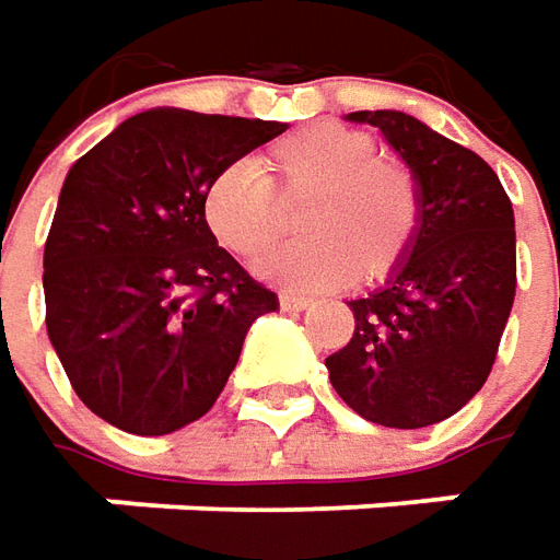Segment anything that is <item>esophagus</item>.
<instances>
[{"mask_svg": "<svg viewBox=\"0 0 560 560\" xmlns=\"http://www.w3.org/2000/svg\"><path fill=\"white\" fill-rule=\"evenodd\" d=\"M279 303H281V310L300 313V310H310V306H313V298H306V294H294V291H281Z\"/></svg>", "mask_w": 560, "mask_h": 560, "instance_id": "obj_1", "label": "esophagus"}]
</instances>
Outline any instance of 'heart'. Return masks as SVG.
Returning <instances> with one entry per match:
<instances>
[{
    "label": "heart",
    "instance_id": "1",
    "mask_svg": "<svg viewBox=\"0 0 560 560\" xmlns=\"http://www.w3.org/2000/svg\"><path fill=\"white\" fill-rule=\"evenodd\" d=\"M269 170L284 191H313L303 207V242L254 262L257 276L291 288H331L350 279H384L412 242L418 188L412 173L381 161L372 136L316 124L272 148ZM203 220L229 250L254 257L279 235L276 188L257 161H229L203 191Z\"/></svg>",
    "mask_w": 560,
    "mask_h": 560
}]
</instances>
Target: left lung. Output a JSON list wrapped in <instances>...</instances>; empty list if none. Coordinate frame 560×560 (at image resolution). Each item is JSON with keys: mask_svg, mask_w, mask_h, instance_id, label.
<instances>
[{"mask_svg": "<svg viewBox=\"0 0 560 560\" xmlns=\"http://www.w3.org/2000/svg\"><path fill=\"white\" fill-rule=\"evenodd\" d=\"M402 158L418 225L384 288L350 300V343L325 359L372 424L415 431L455 415L490 375L517 284L514 210L492 166L402 110H353Z\"/></svg>", "mask_w": 560, "mask_h": 560, "instance_id": "obj_1", "label": "left lung"}]
</instances>
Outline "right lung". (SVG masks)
I'll return each mask as SVG.
<instances>
[{"label": "right lung", "instance_id": "add662e5", "mask_svg": "<svg viewBox=\"0 0 560 560\" xmlns=\"http://www.w3.org/2000/svg\"><path fill=\"white\" fill-rule=\"evenodd\" d=\"M279 120L151 107L70 166L46 254V328L77 396L126 434L164 436L210 412L247 328L279 298L203 220L229 161Z\"/></svg>", "mask_w": 560, "mask_h": 560}]
</instances>
